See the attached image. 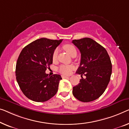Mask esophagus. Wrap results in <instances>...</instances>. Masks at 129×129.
I'll return each instance as SVG.
<instances>
[{
  "label": "esophagus",
  "instance_id": "1",
  "mask_svg": "<svg viewBox=\"0 0 129 129\" xmlns=\"http://www.w3.org/2000/svg\"><path fill=\"white\" fill-rule=\"evenodd\" d=\"M62 78H70V77L67 76H64V75H62Z\"/></svg>",
  "mask_w": 129,
  "mask_h": 129
}]
</instances>
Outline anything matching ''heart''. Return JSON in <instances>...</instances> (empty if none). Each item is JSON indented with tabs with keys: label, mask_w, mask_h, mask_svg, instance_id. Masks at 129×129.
<instances>
[{
	"label": "heart",
	"mask_w": 129,
	"mask_h": 129,
	"mask_svg": "<svg viewBox=\"0 0 129 129\" xmlns=\"http://www.w3.org/2000/svg\"><path fill=\"white\" fill-rule=\"evenodd\" d=\"M64 49L65 51L70 54L71 57H76L77 55V50L75 47L74 45L70 44H67L64 46ZM57 54H58V49H56L53 51L52 55V59L53 61H55L57 59ZM74 67L72 65H62L59 67L58 71L61 74L64 75H68L70 74L71 71L74 70Z\"/></svg>",
	"instance_id": "obj_1"
}]
</instances>
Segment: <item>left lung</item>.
I'll return each instance as SVG.
<instances>
[{
	"instance_id": "obj_1",
	"label": "left lung",
	"mask_w": 129,
	"mask_h": 129,
	"mask_svg": "<svg viewBox=\"0 0 129 129\" xmlns=\"http://www.w3.org/2000/svg\"><path fill=\"white\" fill-rule=\"evenodd\" d=\"M81 54L76 74L81 75L80 83L73 87L74 97L87 103L99 99L108 84L112 74V63L105 49L91 38L73 40ZM86 78H82V75Z\"/></svg>"
}]
</instances>
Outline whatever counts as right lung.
Instances as JSON below:
<instances>
[{
	"mask_svg": "<svg viewBox=\"0 0 129 129\" xmlns=\"http://www.w3.org/2000/svg\"><path fill=\"white\" fill-rule=\"evenodd\" d=\"M62 41L40 38L26 46L20 53L15 76L21 90L29 99L45 102L57 93L61 75L49 76L45 71L53 63V51Z\"/></svg>",
	"mask_w": 129,
	"mask_h": 129,
	"instance_id": "add662e5",
	"label": "right lung"
}]
</instances>
